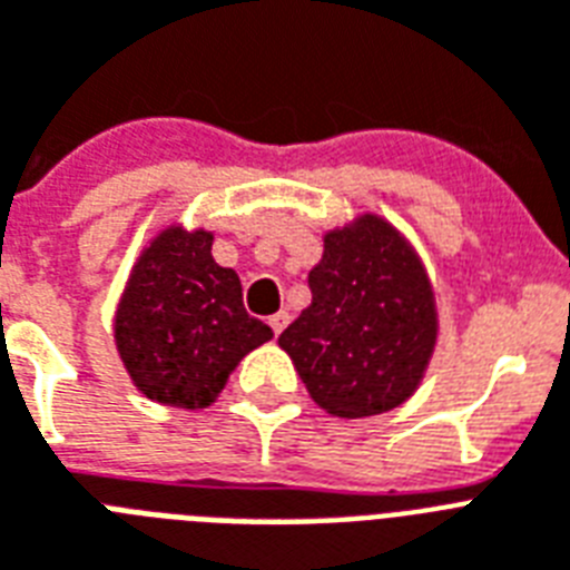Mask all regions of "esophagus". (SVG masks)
I'll list each match as a JSON object with an SVG mask.
<instances>
[{
	"instance_id": "obj_1",
	"label": "esophagus",
	"mask_w": 570,
	"mask_h": 570,
	"mask_svg": "<svg viewBox=\"0 0 570 570\" xmlns=\"http://www.w3.org/2000/svg\"><path fill=\"white\" fill-rule=\"evenodd\" d=\"M288 312H276L274 317H271V328H274V335H282V328L288 326Z\"/></svg>"
}]
</instances>
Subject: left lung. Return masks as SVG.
<instances>
[{"instance_id": "obj_1", "label": "left lung", "mask_w": 570, "mask_h": 570, "mask_svg": "<svg viewBox=\"0 0 570 570\" xmlns=\"http://www.w3.org/2000/svg\"><path fill=\"white\" fill-rule=\"evenodd\" d=\"M312 305L279 335L332 416L387 413L420 390L440 337L434 282L411 238L375 212L323 233Z\"/></svg>"}]
</instances>
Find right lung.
Listing matches in <instances>:
<instances>
[{"label":"right lung","instance_id":"obj_1","mask_svg":"<svg viewBox=\"0 0 570 570\" xmlns=\"http://www.w3.org/2000/svg\"><path fill=\"white\" fill-rule=\"evenodd\" d=\"M212 242V229L168 220L139 250L112 312L125 373L166 407L215 404L235 366L274 337L244 312L242 279L215 262Z\"/></svg>","mask_w":570,"mask_h":570}]
</instances>
